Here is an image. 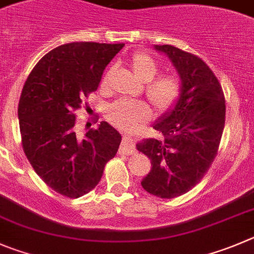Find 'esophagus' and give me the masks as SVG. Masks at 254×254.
<instances>
[{
    "label": "esophagus",
    "mask_w": 254,
    "mask_h": 254,
    "mask_svg": "<svg viewBox=\"0 0 254 254\" xmlns=\"http://www.w3.org/2000/svg\"><path fill=\"white\" fill-rule=\"evenodd\" d=\"M134 143L135 140L129 136V135H124L123 136V143L122 146H120V154H125V155H129V154L134 153Z\"/></svg>",
    "instance_id": "obj_1"
}]
</instances>
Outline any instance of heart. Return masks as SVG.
<instances>
[{"mask_svg":"<svg viewBox=\"0 0 254 254\" xmlns=\"http://www.w3.org/2000/svg\"><path fill=\"white\" fill-rule=\"evenodd\" d=\"M130 67L140 81L148 82L145 94L158 111H168L177 104L181 96L182 85L175 75H162L156 77L159 71L158 63L144 52H136L130 59ZM105 73L103 82H105ZM150 106L141 100L120 99L111 104L106 110V118L115 127L123 130H132L146 122L150 116Z\"/></svg>","mask_w":254,"mask_h":254,"instance_id":"obj_1","label":"heart"}]
</instances>
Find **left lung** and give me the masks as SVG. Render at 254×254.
<instances>
[{
    "label": "left lung",
    "mask_w": 254,
    "mask_h": 254,
    "mask_svg": "<svg viewBox=\"0 0 254 254\" xmlns=\"http://www.w3.org/2000/svg\"><path fill=\"white\" fill-rule=\"evenodd\" d=\"M178 72L182 91L177 104L154 123L164 138L145 139L136 149L151 162L141 187L172 199L190 190L212 165L226 120V100L219 81L207 64L172 45H154Z\"/></svg>",
    "instance_id": "1"
}]
</instances>
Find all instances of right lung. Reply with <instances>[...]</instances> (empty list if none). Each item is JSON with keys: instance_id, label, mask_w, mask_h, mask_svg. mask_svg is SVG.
Listing matches in <instances>:
<instances>
[{"instance_id": "add662e5", "label": "right lung", "mask_w": 254, "mask_h": 254, "mask_svg": "<svg viewBox=\"0 0 254 254\" xmlns=\"http://www.w3.org/2000/svg\"><path fill=\"white\" fill-rule=\"evenodd\" d=\"M124 44L70 42L51 50L23 85L18 124L23 151L42 181L79 198L98 186L122 135L106 122L79 136L73 111L98 89L106 65Z\"/></svg>"}]
</instances>
